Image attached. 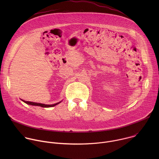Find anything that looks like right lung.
I'll return each mask as SVG.
<instances>
[{
	"label": "right lung",
	"instance_id": "obj_1",
	"mask_svg": "<svg viewBox=\"0 0 159 159\" xmlns=\"http://www.w3.org/2000/svg\"><path fill=\"white\" fill-rule=\"evenodd\" d=\"M22 101H23L24 102L26 103L27 104H30V105H32V106H40V107H53L56 105H57L58 104L60 103L61 102H59L58 103H56V104H41V103H37V102H30V101H23L22 100Z\"/></svg>",
	"mask_w": 159,
	"mask_h": 159
}]
</instances>
